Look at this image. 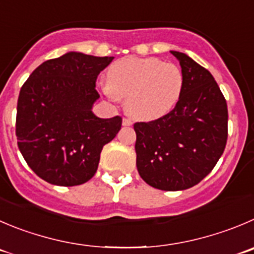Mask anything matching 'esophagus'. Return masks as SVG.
<instances>
[{"mask_svg": "<svg viewBox=\"0 0 254 254\" xmlns=\"http://www.w3.org/2000/svg\"><path fill=\"white\" fill-rule=\"evenodd\" d=\"M122 125H123V126H131V125H132V121L128 120V118H123Z\"/></svg>", "mask_w": 254, "mask_h": 254, "instance_id": "34e87169", "label": "esophagus"}]
</instances>
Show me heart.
<instances>
[{
	"instance_id": "obj_1",
	"label": "heart",
	"mask_w": 254,
	"mask_h": 254,
	"mask_svg": "<svg viewBox=\"0 0 254 254\" xmlns=\"http://www.w3.org/2000/svg\"><path fill=\"white\" fill-rule=\"evenodd\" d=\"M106 82V92L125 101L128 115L139 121H153L176 107L185 79L180 67L170 62L127 57L108 68Z\"/></svg>"
}]
</instances>
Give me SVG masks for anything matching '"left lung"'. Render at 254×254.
I'll return each mask as SVG.
<instances>
[{
    "label": "left lung",
    "instance_id": "1",
    "mask_svg": "<svg viewBox=\"0 0 254 254\" xmlns=\"http://www.w3.org/2000/svg\"><path fill=\"white\" fill-rule=\"evenodd\" d=\"M182 68L183 91L168 115L134 123L139 176L162 190H183L201 182L221 158L228 111L211 72L186 53L171 51Z\"/></svg>",
    "mask_w": 254,
    "mask_h": 254
}]
</instances>
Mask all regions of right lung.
<instances>
[{
	"label": "right lung",
	"mask_w": 254,
	"mask_h": 254,
	"mask_svg": "<svg viewBox=\"0 0 254 254\" xmlns=\"http://www.w3.org/2000/svg\"><path fill=\"white\" fill-rule=\"evenodd\" d=\"M113 57L67 52L30 74L17 102L18 148L31 170L51 185L71 187L95 176L103 146L121 129L122 118L92 112L100 98L98 73Z\"/></svg>",
	"instance_id": "add662e5"
}]
</instances>
